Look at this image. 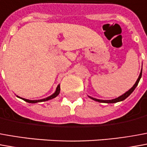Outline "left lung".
Returning a JSON list of instances; mask_svg holds the SVG:
<instances>
[{
    "label": "left lung",
    "mask_w": 147,
    "mask_h": 147,
    "mask_svg": "<svg viewBox=\"0 0 147 147\" xmlns=\"http://www.w3.org/2000/svg\"><path fill=\"white\" fill-rule=\"evenodd\" d=\"M142 77V70H141V73H140V74H139V77H138V80L136 81V82H135V84L134 85V86L130 89V90H129L127 91L126 93H125L124 94H122V96H120V97H118V98H117L115 99H113V100H106V101H104V100H99V99H96V98H91V97H90V98H92L93 100H94V101H96V102H106V103H115V102H121V101H123V100H125V99L126 98H128L129 95L132 94V92H133L134 90V89L137 87L138 84V82H139V81H140V78H141Z\"/></svg>",
    "instance_id": "1"
}]
</instances>
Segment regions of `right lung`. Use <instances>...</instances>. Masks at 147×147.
Instances as JSON below:
<instances>
[{"mask_svg": "<svg viewBox=\"0 0 147 147\" xmlns=\"http://www.w3.org/2000/svg\"><path fill=\"white\" fill-rule=\"evenodd\" d=\"M59 93H60V85H58V86H57L55 93H54L53 95H51V96H49V97H48V98H46L41 99V100H28V99H25V98H22V99H23L24 101H25V102H29V103L41 102H45V101H48V100H50V99H53V98H56L57 96L59 94Z\"/></svg>", "mask_w": 147, "mask_h": 147, "instance_id": "add662e5", "label": "right lung"}]
</instances>
